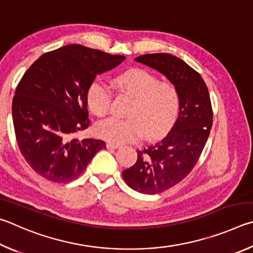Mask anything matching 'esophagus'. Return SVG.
<instances>
[{
    "mask_svg": "<svg viewBox=\"0 0 253 253\" xmlns=\"http://www.w3.org/2000/svg\"><path fill=\"white\" fill-rule=\"evenodd\" d=\"M106 148L111 149V150H115V149H119L120 145L119 144H115V143H112V142H108V143H106Z\"/></svg>",
    "mask_w": 253,
    "mask_h": 253,
    "instance_id": "esophagus-1",
    "label": "esophagus"
}]
</instances>
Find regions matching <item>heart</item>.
Returning <instances> with one entry per match:
<instances>
[{"label":"heart","mask_w":253,"mask_h":253,"mask_svg":"<svg viewBox=\"0 0 253 253\" xmlns=\"http://www.w3.org/2000/svg\"><path fill=\"white\" fill-rule=\"evenodd\" d=\"M120 91L132 99L126 119L108 118L97 122L96 133L112 143L133 142L141 135L153 139L161 135L175 121L180 109V95L170 82L145 70L134 69L115 78ZM87 104L93 113L102 117L109 112L112 93L103 82L95 80L86 92Z\"/></svg>","instance_id":"heart-1"}]
</instances>
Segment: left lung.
I'll return each mask as SVG.
<instances>
[{
	"instance_id": "8db88e82",
	"label": "left lung",
	"mask_w": 253,
	"mask_h": 253,
	"mask_svg": "<svg viewBox=\"0 0 253 253\" xmlns=\"http://www.w3.org/2000/svg\"><path fill=\"white\" fill-rule=\"evenodd\" d=\"M135 61L166 75L180 95V112L165 138L138 151V160L122 175L131 189L157 194L174 187L197 165L213 121L207 84L196 70L168 53H153Z\"/></svg>"
}]
</instances>
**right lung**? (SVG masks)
Returning a JSON list of instances; mask_svg holds the SVG:
<instances>
[{"instance_id": "obj_1", "label": "right lung", "mask_w": 253, "mask_h": 253, "mask_svg": "<svg viewBox=\"0 0 253 253\" xmlns=\"http://www.w3.org/2000/svg\"><path fill=\"white\" fill-rule=\"evenodd\" d=\"M124 59L70 44L41 55L24 73L13 97V124L22 156L38 174L70 182L105 148L102 140L74 136L90 126V84Z\"/></svg>"}]
</instances>
